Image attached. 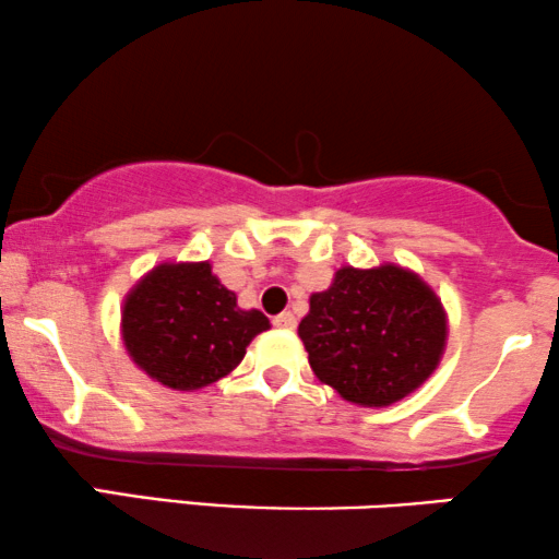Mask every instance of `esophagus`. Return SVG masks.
Segmentation results:
<instances>
[{
	"instance_id": "esophagus-1",
	"label": "esophagus",
	"mask_w": 559,
	"mask_h": 559,
	"mask_svg": "<svg viewBox=\"0 0 559 559\" xmlns=\"http://www.w3.org/2000/svg\"><path fill=\"white\" fill-rule=\"evenodd\" d=\"M274 325H277V329H285V331H293L295 329V325H297V318L293 316V313H289V310H287V313H280V316H274V321H272Z\"/></svg>"
}]
</instances>
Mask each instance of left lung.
<instances>
[{"label":"left lung","mask_w":559,"mask_h":559,"mask_svg":"<svg viewBox=\"0 0 559 559\" xmlns=\"http://www.w3.org/2000/svg\"><path fill=\"white\" fill-rule=\"evenodd\" d=\"M316 377L344 401L385 408L429 380L447 346V313L416 272L342 266L297 325Z\"/></svg>","instance_id":"1"}]
</instances>
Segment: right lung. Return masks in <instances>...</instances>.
<instances>
[{
  "mask_svg": "<svg viewBox=\"0 0 559 559\" xmlns=\"http://www.w3.org/2000/svg\"><path fill=\"white\" fill-rule=\"evenodd\" d=\"M270 329L262 310H241L210 262L158 264L126 295L120 333L130 359L171 390H200L241 365Z\"/></svg>",
  "mask_w": 559,
  "mask_h": 559,
  "instance_id": "obj_1",
  "label": "right lung"
}]
</instances>
